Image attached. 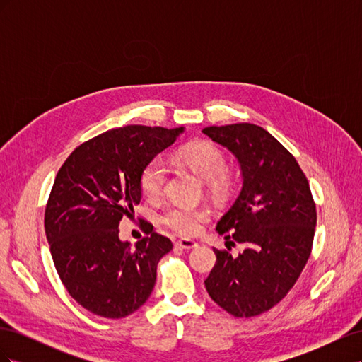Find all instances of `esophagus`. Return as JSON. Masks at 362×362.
<instances>
[{
	"label": "esophagus",
	"instance_id": "1",
	"mask_svg": "<svg viewBox=\"0 0 362 362\" xmlns=\"http://www.w3.org/2000/svg\"><path fill=\"white\" fill-rule=\"evenodd\" d=\"M175 246L181 247V249H185V250H189V249H193V247L198 246V243H196L194 240H190V238H180L178 242L175 243Z\"/></svg>",
	"mask_w": 362,
	"mask_h": 362
}]
</instances>
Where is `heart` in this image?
Returning <instances> with one entry per match:
<instances>
[{"label": "heart", "mask_w": 362, "mask_h": 362, "mask_svg": "<svg viewBox=\"0 0 362 362\" xmlns=\"http://www.w3.org/2000/svg\"><path fill=\"white\" fill-rule=\"evenodd\" d=\"M180 160L198 173L204 181H206L208 189L211 192L218 193L225 190L228 184L225 177L228 161L222 149H218L213 144H208V141H199V144L184 148L180 152ZM168 173L169 168L166 161L160 157L152 158L140 175L141 193L148 199H158L164 190V185H166ZM208 217H210V213H208L206 208L175 204L164 211L161 221L168 228L173 229L175 233L193 235L199 233V229L208 221Z\"/></svg>", "instance_id": "obj_1"}]
</instances>
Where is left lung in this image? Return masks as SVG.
Listing matches in <instances>:
<instances>
[{"mask_svg":"<svg viewBox=\"0 0 362 362\" xmlns=\"http://www.w3.org/2000/svg\"><path fill=\"white\" fill-rule=\"evenodd\" d=\"M202 133L242 168V192L216 229L245 247L237 257L214 249L205 288L226 313L254 317L286 298L300 276L313 249L315 202L298 161L264 128L243 122Z\"/></svg>","mask_w":362,"mask_h":362,"instance_id":"obj_1","label":"left lung"}]
</instances>
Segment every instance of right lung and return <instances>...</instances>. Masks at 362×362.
<instances>
[{
  "mask_svg": "<svg viewBox=\"0 0 362 362\" xmlns=\"http://www.w3.org/2000/svg\"><path fill=\"white\" fill-rule=\"evenodd\" d=\"M182 131L108 129L75 148L59 169L45 208V234L63 286L87 311L122 319L151 296L157 264L172 242L149 231L131 247L119 240V223L140 202L141 170Z\"/></svg>",
  "mask_w": 362,
  "mask_h": 362,
  "instance_id": "right-lung-1",
  "label": "right lung"
}]
</instances>
